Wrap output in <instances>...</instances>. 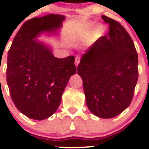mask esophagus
Returning a JSON list of instances; mask_svg holds the SVG:
<instances>
[{
    "instance_id": "esophagus-1",
    "label": "esophagus",
    "mask_w": 149,
    "mask_h": 149,
    "mask_svg": "<svg viewBox=\"0 0 149 149\" xmlns=\"http://www.w3.org/2000/svg\"><path fill=\"white\" fill-rule=\"evenodd\" d=\"M79 63H80V58H76V60H75V65H76V67L79 65Z\"/></svg>"
}]
</instances>
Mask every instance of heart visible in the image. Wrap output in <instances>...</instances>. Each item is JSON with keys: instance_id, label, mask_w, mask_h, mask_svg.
<instances>
[{"instance_id": "1", "label": "heart", "mask_w": 149, "mask_h": 149, "mask_svg": "<svg viewBox=\"0 0 149 149\" xmlns=\"http://www.w3.org/2000/svg\"><path fill=\"white\" fill-rule=\"evenodd\" d=\"M106 28L103 25L96 26L94 23H87L79 27L75 28L71 31V37L79 40H88V42H94L104 37Z\"/></svg>"}]
</instances>
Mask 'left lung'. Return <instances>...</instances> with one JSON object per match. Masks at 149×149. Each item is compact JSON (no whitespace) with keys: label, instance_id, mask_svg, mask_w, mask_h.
Returning <instances> with one entry per match:
<instances>
[{"label":"left lung","instance_id":"obj_1","mask_svg":"<svg viewBox=\"0 0 149 149\" xmlns=\"http://www.w3.org/2000/svg\"><path fill=\"white\" fill-rule=\"evenodd\" d=\"M109 33L82 55L77 68L83 80L86 102L95 116L115 118L129 107L138 81V54L125 28L102 16Z\"/></svg>","mask_w":149,"mask_h":149}]
</instances>
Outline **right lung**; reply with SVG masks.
<instances>
[{
	"label": "right lung",
	"instance_id": "1",
	"mask_svg": "<svg viewBox=\"0 0 149 149\" xmlns=\"http://www.w3.org/2000/svg\"><path fill=\"white\" fill-rule=\"evenodd\" d=\"M65 16L49 14L25 22L13 40L7 60L6 80L16 107L33 120L52 116L69 79L76 72L74 56L58 58L52 47L37 40L58 35Z\"/></svg>",
	"mask_w": 149,
	"mask_h": 149
}]
</instances>
